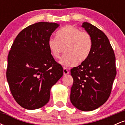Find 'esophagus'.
Here are the masks:
<instances>
[{
  "label": "esophagus",
  "mask_w": 125,
  "mask_h": 125,
  "mask_svg": "<svg viewBox=\"0 0 125 125\" xmlns=\"http://www.w3.org/2000/svg\"><path fill=\"white\" fill-rule=\"evenodd\" d=\"M69 73V72L68 71V70L66 68H63V74L64 76L65 75H67V74H68Z\"/></svg>",
  "instance_id": "esophagus-1"
}]
</instances>
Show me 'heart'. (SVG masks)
<instances>
[{
	"instance_id": "heart-1",
	"label": "heart",
	"mask_w": 125,
	"mask_h": 125,
	"mask_svg": "<svg viewBox=\"0 0 125 125\" xmlns=\"http://www.w3.org/2000/svg\"><path fill=\"white\" fill-rule=\"evenodd\" d=\"M56 38H50L48 47L52 56L58 59L63 48L65 54L61 57L59 63L64 67L73 66L85 61L92 48V39L88 33L81 31L72 25L64 27L56 33Z\"/></svg>"
}]
</instances>
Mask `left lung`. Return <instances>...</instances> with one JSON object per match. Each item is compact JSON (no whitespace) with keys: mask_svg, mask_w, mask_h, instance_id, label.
I'll return each instance as SVG.
<instances>
[{"mask_svg":"<svg viewBox=\"0 0 125 125\" xmlns=\"http://www.w3.org/2000/svg\"><path fill=\"white\" fill-rule=\"evenodd\" d=\"M82 27L92 39L89 56L78 66L71 70L73 83L71 103L82 111H92L104 104L109 97L116 75L115 56L107 37L88 22Z\"/></svg>","mask_w":125,"mask_h":125,"instance_id":"1","label":"left lung"}]
</instances>
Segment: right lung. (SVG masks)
Masks as SVG:
<instances>
[{
    "mask_svg": "<svg viewBox=\"0 0 125 125\" xmlns=\"http://www.w3.org/2000/svg\"><path fill=\"white\" fill-rule=\"evenodd\" d=\"M59 26L44 21L29 26L18 34L9 53L7 81L16 102L26 109L45 105L51 87L63 74L48 47L51 36Z\"/></svg>",
    "mask_w": 125,
    "mask_h": 125,
    "instance_id": "obj_1",
    "label": "right lung"
}]
</instances>
